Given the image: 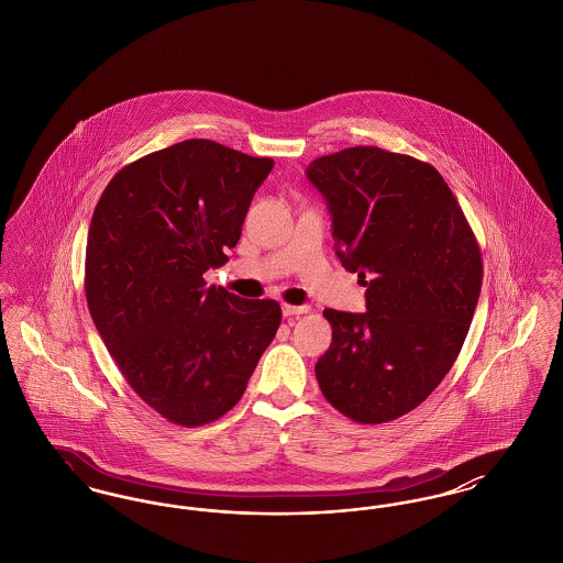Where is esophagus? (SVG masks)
<instances>
[{
    "label": "esophagus",
    "instance_id": "esophagus-1",
    "mask_svg": "<svg viewBox=\"0 0 563 563\" xmlns=\"http://www.w3.org/2000/svg\"><path fill=\"white\" fill-rule=\"evenodd\" d=\"M310 308L308 306H291V303H283V314L285 317H299L306 314Z\"/></svg>",
    "mask_w": 563,
    "mask_h": 563
}]
</instances>
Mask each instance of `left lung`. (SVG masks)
<instances>
[{
    "label": "left lung",
    "instance_id": "left-lung-1",
    "mask_svg": "<svg viewBox=\"0 0 563 563\" xmlns=\"http://www.w3.org/2000/svg\"><path fill=\"white\" fill-rule=\"evenodd\" d=\"M306 177L327 200L335 253L367 287V312L327 308L314 367L324 399L358 424L416 409L452 369L482 294L477 239L434 166L358 145Z\"/></svg>",
    "mask_w": 563,
    "mask_h": 563
}]
</instances>
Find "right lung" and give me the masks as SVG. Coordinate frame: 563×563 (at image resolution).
<instances>
[{"mask_svg": "<svg viewBox=\"0 0 563 563\" xmlns=\"http://www.w3.org/2000/svg\"><path fill=\"white\" fill-rule=\"evenodd\" d=\"M274 166L188 139L124 166L101 194L86 242L90 317L134 393L179 427L241 401L280 324L274 299L207 287Z\"/></svg>", "mask_w": 563, "mask_h": 563, "instance_id": "right-lung-1", "label": "right lung"}]
</instances>
